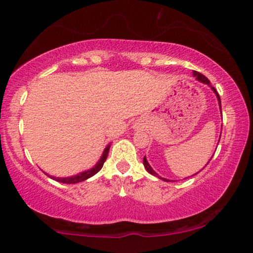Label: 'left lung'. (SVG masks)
Returning <instances> with one entry per match:
<instances>
[{"mask_svg":"<svg viewBox=\"0 0 253 253\" xmlns=\"http://www.w3.org/2000/svg\"><path fill=\"white\" fill-rule=\"evenodd\" d=\"M193 75L195 76L196 78V80H198V81H200V82H203V84H209L210 87H211V89L212 91L214 92V94L217 95V99H218V103H219V110H220V113H222V108H220V98H219V94H218L217 93V91L216 89H214V87H212L211 86V84H210V81H209V79L206 78V76H204L203 74H200V73H198V71H194L193 73ZM219 138H220V135H219ZM212 159V158H211ZM211 159H210V161H211ZM209 161V162H210ZM209 162H207V164H209ZM143 165H144V167H145V169H147V171L149 172V173L150 174H153V175H155V177H158V178H160V179H162V180H165V182H171V180L169 179H166V178H162V177H160V175H159L158 173H156L155 171H154L153 169H151V166L150 165H149V162H148V160H147V158H145L144 156V159H143ZM196 174V173H195ZM194 175V174H193ZM172 182H173V180H172Z\"/></svg>","mask_w":253,"mask_h":253,"instance_id":"left-lung-1","label":"left lung"}]
</instances>
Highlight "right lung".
<instances>
[{"label":"right lung","mask_w":253,"mask_h":253,"mask_svg":"<svg viewBox=\"0 0 253 253\" xmlns=\"http://www.w3.org/2000/svg\"><path fill=\"white\" fill-rule=\"evenodd\" d=\"M109 149H110V144L106 145L104 151H103L102 156H100L99 161L97 162V164L94 165V166L92 167V169H87V171H84V172H80V173L75 174V175H71V177H54V175H49L48 173H46L48 175L49 178H52V179L57 180V182H60V183H65V184H75V183H79V182H84V180L88 179V178H91L94 175L95 173H98V172L102 169L103 165H104V162L106 160V158H108V153H109Z\"/></svg>","instance_id":"1"}]
</instances>
